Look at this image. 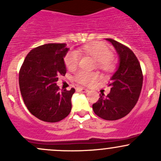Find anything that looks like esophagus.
<instances>
[{
    "instance_id": "1",
    "label": "esophagus",
    "mask_w": 161,
    "mask_h": 161,
    "mask_svg": "<svg viewBox=\"0 0 161 161\" xmlns=\"http://www.w3.org/2000/svg\"><path fill=\"white\" fill-rule=\"evenodd\" d=\"M76 90L79 91V92H87L89 91L87 89H85V88H83V87H80V86L77 87V88H76Z\"/></svg>"
}]
</instances>
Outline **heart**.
<instances>
[{
  "mask_svg": "<svg viewBox=\"0 0 161 161\" xmlns=\"http://www.w3.org/2000/svg\"><path fill=\"white\" fill-rule=\"evenodd\" d=\"M79 51L83 52L95 59L97 61V66L102 70L110 71L113 70L114 68V62L112 59L113 53L109 47L104 43L86 44L82 47ZM79 59H80V54L79 52L71 50L64 57V64L67 69H69V70H73L77 67ZM98 77V73L95 71L89 72V71L80 70L75 74L74 79L78 83L86 86L95 82Z\"/></svg>",
  "mask_w": 161,
  "mask_h": 161,
  "instance_id": "heart-1",
  "label": "heart"
}]
</instances>
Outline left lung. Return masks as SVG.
I'll return each instance as SVG.
<instances>
[{
  "label": "left lung",
  "instance_id": "left-lung-1",
  "mask_svg": "<svg viewBox=\"0 0 161 161\" xmlns=\"http://www.w3.org/2000/svg\"><path fill=\"white\" fill-rule=\"evenodd\" d=\"M118 53L119 63L108 84L111 92L107 96L100 94L92 104L94 113L108 121H114L126 116L139 100L142 86V69L137 58L128 47L112 39H106Z\"/></svg>",
  "mask_w": 161,
  "mask_h": 161
}]
</instances>
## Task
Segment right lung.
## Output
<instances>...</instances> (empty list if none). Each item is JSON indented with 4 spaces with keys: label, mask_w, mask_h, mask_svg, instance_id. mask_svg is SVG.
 Returning a JSON list of instances; mask_svg holds the SVG:
<instances>
[{
    "label": "right lung",
    "mask_w": 161,
    "mask_h": 161,
    "mask_svg": "<svg viewBox=\"0 0 161 161\" xmlns=\"http://www.w3.org/2000/svg\"><path fill=\"white\" fill-rule=\"evenodd\" d=\"M66 43H48L32 49L19 71V88L24 103L32 115L47 122H58L71 110L75 89L59 90L58 77L64 75Z\"/></svg>",
    "instance_id": "add662e5"
}]
</instances>
